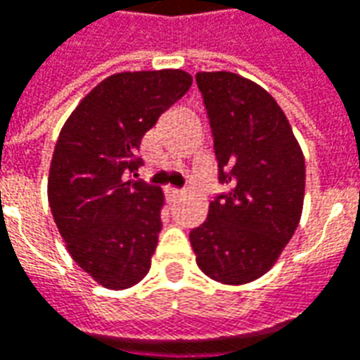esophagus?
Masks as SVG:
<instances>
[{
    "mask_svg": "<svg viewBox=\"0 0 360 360\" xmlns=\"http://www.w3.org/2000/svg\"><path fill=\"white\" fill-rule=\"evenodd\" d=\"M167 197H169L171 200H175V199H179V197H183V191L181 189H175V187H167Z\"/></svg>",
    "mask_w": 360,
    "mask_h": 360,
    "instance_id": "esophagus-1",
    "label": "esophagus"
}]
</instances>
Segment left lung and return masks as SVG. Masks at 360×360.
Returning a JSON list of instances; mask_svg holds the SVG:
<instances>
[{"label": "left lung", "mask_w": 360, "mask_h": 360, "mask_svg": "<svg viewBox=\"0 0 360 360\" xmlns=\"http://www.w3.org/2000/svg\"><path fill=\"white\" fill-rule=\"evenodd\" d=\"M211 120L219 181L229 185L189 234L214 282H254L278 262L300 224L305 160L283 110L260 84L219 70L197 72Z\"/></svg>", "instance_id": "1"}]
</instances>
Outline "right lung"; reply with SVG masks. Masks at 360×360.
Returning <instances> with one entry per match:
<instances>
[{
    "mask_svg": "<svg viewBox=\"0 0 360 360\" xmlns=\"http://www.w3.org/2000/svg\"><path fill=\"white\" fill-rule=\"evenodd\" d=\"M179 68L118 72L80 100L60 129L49 205L68 254L108 290L146 278L161 232L163 191L138 181L139 143L191 88Z\"/></svg>",
    "mask_w": 360,
    "mask_h": 360,
    "instance_id": "add662e5",
    "label": "right lung"
}]
</instances>
